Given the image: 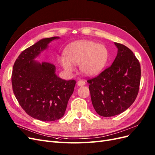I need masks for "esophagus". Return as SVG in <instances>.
Wrapping results in <instances>:
<instances>
[{"label":"esophagus","mask_w":155,"mask_h":155,"mask_svg":"<svg viewBox=\"0 0 155 155\" xmlns=\"http://www.w3.org/2000/svg\"><path fill=\"white\" fill-rule=\"evenodd\" d=\"M77 84H78V86H83V85H85V82L83 80H79L78 81Z\"/></svg>","instance_id":"obj_1"}]
</instances>
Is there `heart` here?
I'll return each mask as SVG.
<instances>
[{
  "mask_svg": "<svg viewBox=\"0 0 155 155\" xmlns=\"http://www.w3.org/2000/svg\"><path fill=\"white\" fill-rule=\"evenodd\" d=\"M107 49L104 45L94 41L80 40L70 44L66 49V57L61 56L59 61L62 67L73 72V64H80L81 72L87 76H95L105 67L108 60Z\"/></svg>",
  "mask_w": 155,
  "mask_h": 155,
  "instance_id": "obj_1",
  "label": "heart"
}]
</instances>
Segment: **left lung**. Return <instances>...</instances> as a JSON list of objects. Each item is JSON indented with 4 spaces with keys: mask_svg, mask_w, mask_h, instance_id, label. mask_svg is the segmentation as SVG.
I'll use <instances>...</instances> for the list:
<instances>
[{
    "mask_svg": "<svg viewBox=\"0 0 155 155\" xmlns=\"http://www.w3.org/2000/svg\"><path fill=\"white\" fill-rule=\"evenodd\" d=\"M114 44L118 54L111 66L87 81L92 105L104 117L118 115L133 104L141 78L140 64L133 51L124 45Z\"/></svg>",
    "mask_w": 155,
    "mask_h": 155,
    "instance_id": "left-lung-1",
    "label": "left lung"
}]
</instances>
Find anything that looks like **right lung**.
Wrapping results in <instances>:
<instances>
[{"instance_id":"1","label":"right lung","mask_w":155,"mask_h":155,"mask_svg":"<svg viewBox=\"0 0 155 155\" xmlns=\"http://www.w3.org/2000/svg\"><path fill=\"white\" fill-rule=\"evenodd\" d=\"M58 39H43L22 51L12 75L13 91L18 104L32 118L45 121L62 118L76 83L59 78L54 64L35 60L51 41Z\"/></svg>"}]
</instances>
